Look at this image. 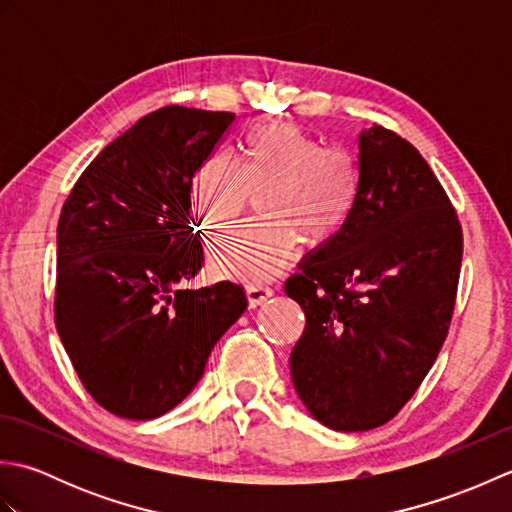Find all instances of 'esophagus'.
<instances>
[{"label":"esophagus","instance_id":"1","mask_svg":"<svg viewBox=\"0 0 512 512\" xmlns=\"http://www.w3.org/2000/svg\"><path fill=\"white\" fill-rule=\"evenodd\" d=\"M246 297H248V306L257 308V306H262L266 299L273 297V288L262 286V284H250V286H246Z\"/></svg>","mask_w":512,"mask_h":512}]
</instances>
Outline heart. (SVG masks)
<instances>
[{
  "label": "heart",
  "mask_w": 512,
  "mask_h": 512,
  "mask_svg": "<svg viewBox=\"0 0 512 512\" xmlns=\"http://www.w3.org/2000/svg\"><path fill=\"white\" fill-rule=\"evenodd\" d=\"M361 162L345 147H323L295 123H266L248 132L242 156L213 154L198 167L191 198L211 233H226L257 198L262 222L217 242L211 264L239 281H266L288 266L297 242L325 250L356 215Z\"/></svg>",
  "instance_id": "1"
}]
</instances>
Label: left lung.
<instances>
[{"mask_svg": "<svg viewBox=\"0 0 512 512\" xmlns=\"http://www.w3.org/2000/svg\"><path fill=\"white\" fill-rule=\"evenodd\" d=\"M358 149L356 215L284 286L306 314L292 383L336 431L376 429L416 394L449 334L462 266L458 213L420 151L383 125Z\"/></svg>", "mask_w": 512, "mask_h": 512, "instance_id": "8db88e82", "label": "left lung"}]
</instances>
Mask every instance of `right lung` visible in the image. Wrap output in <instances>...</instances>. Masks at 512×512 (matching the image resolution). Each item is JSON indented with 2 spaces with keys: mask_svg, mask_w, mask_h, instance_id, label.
I'll return each instance as SVG.
<instances>
[{
  "mask_svg": "<svg viewBox=\"0 0 512 512\" xmlns=\"http://www.w3.org/2000/svg\"><path fill=\"white\" fill-rule=\"evenodd\" d=\"M235 121L169 105L118 136L76 180L57 228L54 323L88 394L114 416L151 420L187 398L244 288H187L204 250L191 182Z\"/></svg>",
  "mask_w": 512,
  "mask_h": 512,
  "instance_id": "right-lung-1",
  "label": "right lung"
}]
</instances>
